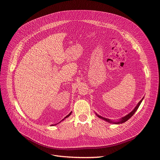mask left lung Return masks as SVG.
<instances>
[{
  "mask_svg": "<svg viewBox=\"0 0 160 160\" xmlns=\"http://www.w3.org/2000/svg\"><path fill=\"white\" fill-rule=\"evenodd\" d=\"M142 98L139 101V102L138 104V105L136 106V107L133 109V111H132L130 113H128V115H126L125 117H122V118L120 119V121H118V122H113V121H110V119H106V118H104V117H101L100 115H97V113H96V115H97V117H98L99 118H100V119H104V121H108V122H112V123H114V124H121V123H123V122H125L126 121H128L130 117H132V116L136 113V112L138 110V108H139V106H140V104H141V102H142Z\"/></svg>",
  "mask_w": 160,
  "mask_h": 160,
  "instance_id": "8db88e82",
  "label": "left lung"
}]
</instances>
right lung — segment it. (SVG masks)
Returning a JSON list of instances; mask_svg holds the SVG:
<instances>
[{
	"label": "right lung",
	"mask_w": 160,
	"mask_h": 160,
	"mask_svg": "<svg viewBox=\"0 0 160 160\" xmlns=\"http://www.w3.org/2000/svg\"><path fill=\"white\" fill-rule=\"evenodd\" d=\"M71 113H72V112H71V113H69V114H68V115H67V116H66V117H65V118H64V119H65V118H67V117H69V116H70V115H71ZM64 119H63V120H64Z\"/></svg>",
	"instance_id": "add662e5"
}]
</instances>
